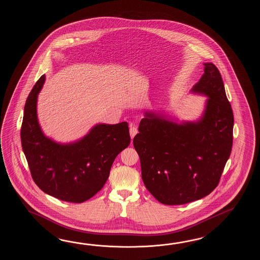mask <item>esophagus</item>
I'll return each instance as SVG.
<instances>
[{
	"instance_id": "1",
	"label": "esophagus",
	"mask_w": 260,
	"mask_h": 260,
	"mask_svg": "<svg viewBox=\"0 0 260 260\" xmlns=\"http://www.w3.org/2000/svg\"><path fill=\"white\" fill-rule=\"evenodd\" d=\"M130 137L131 138H135V136L138 134V128L136 127L134 124H130Z\"/></svg>"
}]
</instances>
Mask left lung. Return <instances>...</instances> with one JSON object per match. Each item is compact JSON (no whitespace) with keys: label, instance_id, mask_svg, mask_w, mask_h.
I'll return each mask as SVG.
<instances>
[{"label":"left lung","instance_id":"1","mask_svg":"<svg viewBox=\"0 0 260 260\" xmlns=\"http://www.w3.org/2000/svg\"><path fill=\"white\" fill-rule=\"evenodd\" d=\"M204 66L205 73L190 90L207 98L202 115L178 122L146 111L133 140L144 184L164 205H184L211 193L231 155L232 107L217 68L210 62Z\"/></svg>","mask_w":260,"mask_h":260}]
</instances>
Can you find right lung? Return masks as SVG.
Returning a JSON list of instances; mask_svg holds the SVG:
<instances>
[{
  "label": "right lung",
  "instance_id": "1",
  "mask_svg": "<svg viewBox=\"0 0 260 260\" xmlns=\"http://www.w3.org/2000/svg\"><path fill=\"white\" fill-rule=\"evenodd\" d=\"M43 75L24 108L21 144L34 182L44 192L70 203H83L103 188L117 155L130 144L126 122L98 123L85 136L59 143L44 135L37 115Z\"/></svg>",
  "mask_w": 260,
  "mask_h": 260
}]
</instances>
